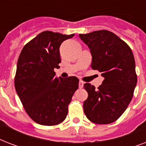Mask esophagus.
<instances>
[{"label": "esophagus", "instance_id": "obj_1", "mask_svg": "<svg viewBox=\"0 0 146 146\" xmlns=\"http://www.w3.org/2000/svg\"><path fill=\"white\" fill-rule=\"evenodd\" d=\"M83 85H84V82L82 81V80H80V82H79V87H80V89L83 87Z\"/></svg>", "mask_w": 146, "mask_h": 146}]
</instances>
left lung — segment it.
<instances>
[{
	"mask_svg": "<svg viewBox=\"0 0 146 146\" xmlns=\"http://www.w3.org/2000/svg\"><path fill=\"white\" fill-rule=\"evenodd\" d=\"M90 49L91 67L104 78L98 89L85 83L88 98L83 103L84 113L90 121L108 124L126 111L133 96L137 82L133 54L129 45L108 30L80 34Z\"/></svg>",
	"mask_w": 146,
	"mask_h": 146,
	"instance_id": "1",
	"label": "left lung"
}]
</instances>
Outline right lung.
<instances>
[{
  "label": "right lung",
  "instance_id": "obj_1",
  "mask_svg": "<svg viewBox=\"0 0 146 146\" xmlns=\"http://www.w3.org/2000/svg\"><path fill=\"white\" fill-rule=\"evenodd\" d=\"M73 36L44 31L28 42L19 54L15 89L26 113L38 124L54 126L63 122L79 88L78 78H58L54 71L61 62L60 44Z\"/></svg>",
  "mask_w": 146,
  "mask_h": 146
}]
</instances>
